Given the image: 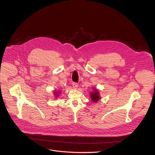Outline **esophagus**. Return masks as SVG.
<instances>
[{"mask_svg":"<svg viewBox=\"0 0 155 155\" xmlns=\"http://www.w3.org/2000/svg\"><path fill=\"white\" fill-rule=\"evenodd\" d=\"M72 85H73V88H75V89H77L78 88V84L77 83H75V82H73L72 84Z\"/></svg>","mask_w":155,"mask_h":155,"instance_id":"1","label":"esophagus"}]
</instances>
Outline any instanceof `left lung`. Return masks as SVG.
I'll list each match as a JSON object with an SVG mask.
<instances>
[{"mask_svg": "<svg viewBox=\"0 0 155 155\" xmlns=\"http://www.w3.org/2000/svg\"><path fill=\"white\" fill-rule=\"evenodd\" d=\"M91 100L94 102H98L101 99L100 94L97 89L96 88L94 89V91L91 93Z\"/></svg>", "mask_w": 155, "mask_h": 155, "instance_id": "1", "label": "left lung"}]
</instances>
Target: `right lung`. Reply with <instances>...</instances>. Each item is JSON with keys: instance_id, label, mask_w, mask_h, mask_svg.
Masks as SVG:
<instances>
[{"instance_id": "right-lung-1", "label": "right lung", "mask_w": 155, "mask_h": 155, "mask_svg": "<svg viewBox=\"0 0 155 155\" xmlns=\"http://www.w3.org/2000/svg\"><path fill=\"white\" fill-rule=\"evenodd\" d=\"M60 93V92H54V96H55V97H58V94Z\"/></svg>"}]
</instances>
